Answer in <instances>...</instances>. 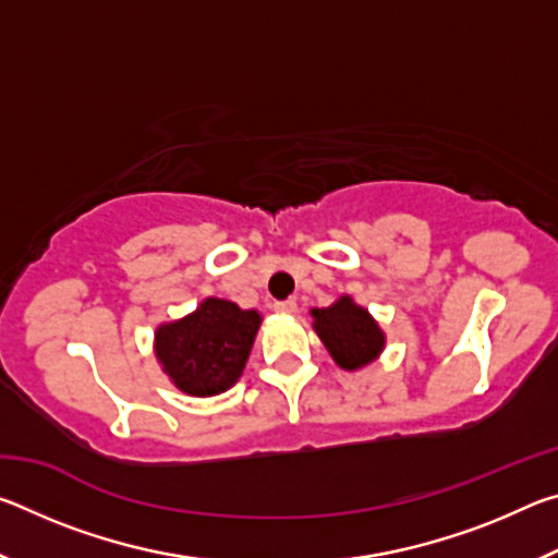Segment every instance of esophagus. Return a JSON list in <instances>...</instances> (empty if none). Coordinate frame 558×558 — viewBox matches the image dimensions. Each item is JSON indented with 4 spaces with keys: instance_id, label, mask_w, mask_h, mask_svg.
I'll return each instance as SVG.
<instances>
[{
    "instance_id": "34e87169",
    "label": "esophagus",
    "mask_w": 558,
    "mask_h": 558,
    "mask_svg": "<svg viewBox=\"0 0 558 558\" xmlns=\"http://www.w3.org/2000/svg\"><path fill=\"white\" fill-rule=\"evenodd\" d=\"M272 310H276V313H280V315H292L298 310V302L295 300H280V302H276V305H272Z\"/></svg>"
}]
</instances>
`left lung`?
<instances>
[{
    "label": "left lung",
    "mask_w": 558,
    "mask_h": 558,
    "mask_svg": "<svg viewBox=\"0 0 558 558\" xmlns=\"http://www.w3.org/2000/svg\"><path fill=\"white\" fill-rule=\"evenodd\" d=\"M313 329L335 364L344 372H359L381 356L386 335L372 313L342 295L329 307H313Z\"/></svg>",
    "instance_id": "left-lung-1"
}]
</instances>
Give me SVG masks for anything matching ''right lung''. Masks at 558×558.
I'll return each instance as SVG.
<instances>
[{
  "mask_svg": "<svg viewBox=\"0 0 558 558\" xmlns=\"http://www.w3.org/2000/svg\"><path fill=\"white\" fill-rule=\"evenodd\" d=\"M263 315L223 298H206L155 329V356L169 381L186 396H219L241 379Z\"/></svg>",
  "mask_w": 558,
  "mask_h": 558,
  "instance_id": "right-lung-1",
  "label": "right lung"
}]
</instances>
